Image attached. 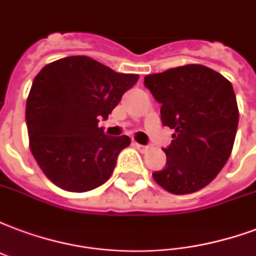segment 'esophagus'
<instances>
[{"label": "esophagus", "mask_w": 256, "mask_h": 256, "mask_svg": "<svg viewBox=\"0 0 256 256\" xmlns=\"http://www.w3.org/2000/svg\"><path fill=\"white\" fill-rule=\"evenodd\" d=\"M134 147L139 150V151H142V152H144V151H147V150H148V147H147V146H143V144L136 143V142H134Z\"/></svg>", "instance_id": "1"}]
</instances>
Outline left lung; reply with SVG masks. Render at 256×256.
Returning a JSON list of instances; mask_svg holds the SVG:
<instances>
[{"mask_svg":"<svg viewBox=\"0 0 256 256\" xmlns=\"http://www.w3.org/2000/svg\"><path fill=\"white\" fill-rule=\"evenodd\" d=\"M146 88L160 104L172 144L163 148L166 166L152 172L172 194L198 192L210 184L230 155L239 122L235 92L226 78L202 64H186L151 74Z\"/></svg>","mask_w":256,"mask_h":256,"instance_id":"left-lung-1","label":"left lung"}]
</instances>
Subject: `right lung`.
<instances>
[{
	"label": "right lung",
	"instance_id": "right-lung-1",
	"mask_svg": "<svg viewBox=\"0 0 256 256\" xmlns=\"http://www.w3.org/2000/svg\"><path fill=\"white\" fill-rule=\"evenodd\" d=\"M89 56H67L44 66L26 100L30 152L48 180L67 192L84 193L112 176L128 136H108L98 121L138 82Z\"/></svg>",
	"mask_w": 256,
	"mask_h": 256
}]
</instances>
